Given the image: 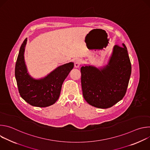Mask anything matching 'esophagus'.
I'll use <instances>...</instances> for the list:
<instances>
[{"instance_id": "obj_1", "label": "esophagus", "mask_w": 150, "mask_h": 150, "mask_svg": "<svg viewBox=\"0 0 150 150\" xmlns=\"http://www.w3.org/2000/svg\"><path fill=\"white\" fill-rule=\"evenodd\" d=\"M82 63V60L80 59H76L74 62V66L75 68H79Z\"/></svg>"}]
</instances>
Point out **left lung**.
Listing matches in <instances>:
<instances>
[{
  "label": "left lung",
  "mask_w": 150,
  "mask_h": 150,
  "mask_svg": "<svg viewBox=\"0 0 150 150\" xmlns=\"http://www.w3.org/2000/svg\"><path fill=\"white\" fill-rule=\"evenodd\" d=\"M122 46H114L108 64L103 68L89 65L81 68L83 98L96 108H111L126 94L132 68L127 48Z\"/></svg>",
  "instance_id": "left-lung-1"
}]
</instances>
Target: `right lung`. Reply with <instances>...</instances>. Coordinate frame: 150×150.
Segmentation results:
<instances>
[{
  "label": "right lung",
  "mask_w": 150,
  "mask_h": 150,
  "mask_svg": "<svg viewBox=\"0 0 150 150\" xmlns=\"http://www.w3.org/2000/svg\"><path fill=\"white\" fill-rule=\"evenodd\" d=\"M27 41V38L20 47L15 65V75L19 93L30 105L45 108L53 104L58 100L63 82L73 69L74 64L73 62L64 64L45 78L35 79L27 72L24 60Z\"/></svg>",
  "instance_id": "obj_1"
}]
</instances>
